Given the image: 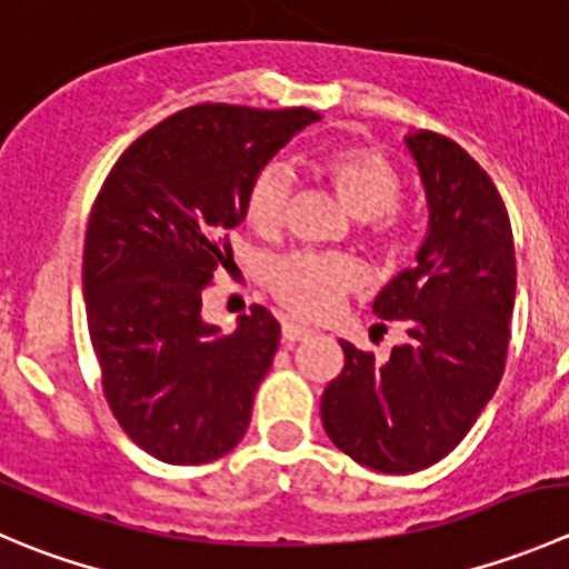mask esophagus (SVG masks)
I'll use <instances>...</instances> for the list:
<instances>
[{"instance_id": "obj_1", "label": "esophagus", "mask_w": 569, "mask_h": 569, "mask_svg": "<svg viewBox=\"0 0 569 569\" xmlns=\"http://www.w3.org/2000/svg\"><path fill=\"white\" fill-rule=\"evenodd\" d=\"M280 333H283V341H302L311 336V330L302 328V325H295V322H283V328H280Z\"/></svg>"}]
</instances>
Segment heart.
I'll return each instance as SVG.
<instances>
[{
  "label": "heart",
  "instance_id": "heart-1",
  "mask_svg": "<svg viewBox=\"0 0 569 569\" xmlns=\"http://www.w3.org/2000/svg\"><path fill=\"white\" fill-rule=\"evenodd\" d=\"M311 172L328 186L339 206L358 219L363 241L380 256H397L408 241V219L395 206L400 174L380 152L358 144H333L311 161ZM289 183L278 169H263L244 197V219L256 233H278ZM358 269L345 256L295 252L267 269V289L289 313L325 319L352 289Z\"/></svg>",
  "mask_w": 569,
  "mask_h": 569
}]
</instances>
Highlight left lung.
Listing matches in <instances>:
<instances>
[{"mask_svg":"<svg viewBox=\"0 0 569 569\" xmlns=\"http://www.w3.org/2000/svg\"><path fill=\"white\" fill-rule=\"evenodd\" d=\"M428 200L417 267L383 286L375 317L408 339L383 363L339 339L345 369L325 386L330 442L369 470L408 476L467 437L506 367L517 267L509 213L489 174L456 141L408 132Z\"/></svg>","mask_w":569,"mask_h":569,"instance_id":"left-lung-1","label":"left lung"}]
</instances>
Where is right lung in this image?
Wrapping results in <instances>:
<instances>
[{
  "instance_id": "right-lung-1",
  "label": "right lung",
  "mask_w": 569,
  "mask_h": 569,
  "mask_svg": "<svg viewBox=\"0 0 569 569\" xmlns=\"http://www.w3.org/2000/svg\"><path fill=\"white\" fill-rule=\"evenodd\" d=\"M308 108L194 104L136 138L102 183L82 250L88 333L127 437L167 465H208L241 442L280 325L263 306L233 333L202 319V295L233 263L228 233L261 169Z\"/></svg>"
}]
</instances>
